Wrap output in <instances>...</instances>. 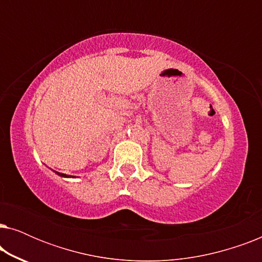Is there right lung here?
Here are the masks:
<instances>
[{
  "instance_id": "right-lung-1",
  "label": "right lung",
  "mask_w": 262,
  "mask_h": 262,
  "mask_svg": "<svg viewBox=\"0 0 262 262\" xmlns=\"http://www.w3.org/2000/svg\"><path fill=\"white\" fill-rule=\"evenodd\" d=\"M56 173H57V174H58V175H60V177H68V175H66V174H63V173H58V171H56Z\"/></svg>"
}]
</instances>
